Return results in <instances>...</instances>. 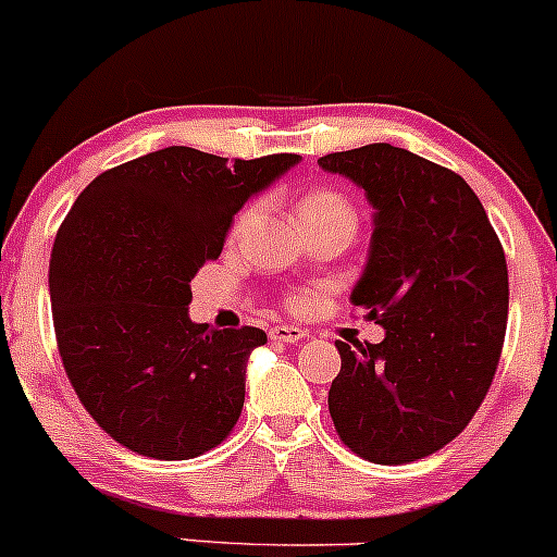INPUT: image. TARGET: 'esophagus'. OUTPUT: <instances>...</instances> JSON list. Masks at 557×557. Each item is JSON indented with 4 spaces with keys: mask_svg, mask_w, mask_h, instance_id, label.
<instances>
[{
    "mask_svg": "<svg viewBox=\"0 0 557 557\" xmlns=\"http://www.w3.org/2000/svg\"><path fill=\"white\" fill-rule=\"evenodd\" d=\"M305 336L308 334L297 326H273L271 329V339L281 342V345H295V342H302Z\"/></svg>",
    "mask_w": 557,
    "mask_h": 557,
    "instance_id": "34e87169",
    "label": "esophagus"
}]
</instances>
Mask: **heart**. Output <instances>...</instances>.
I'll list each match as a JSON object with an SVG mask.
<instances>
[{
    "label": "heart",
    "instance_id": "b5f03b06",
    "mask_svg": "<svg viewBox=\"0 0 557 557\" xmlns=\"http://www.w3.org/2000/svg\"><path fill=\"white\" fill-rule=\"evenodd\" d=\"M249 212H242L239 221H236V226H242V223H247ZM297 215L302 223H310V221H334V218H345V221H355V210L352 205L347 202L345 197L339 195V191L334 189H312L299 199L297 205Z\"/></svg>",
    "mask_w": 557,
    "mask_h": 557
}]
</instances>
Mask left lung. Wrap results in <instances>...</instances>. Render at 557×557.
I'll return each instance as SVG.
<instances>
[{
    "label": "left lung",
    "mask_w": 557,
    "mask_h": 557,
    "mask_svg": "<svg viewBox=\"0 0 557 557\" xmlns=\"http://www.w3.org/2000/svg\"><path fill=\"white\" fill-rule=\"evenodd\" d=\"M373 208L366 268L349 302L384 329L379 345L336 339L329 413L342 442L381 466L426 458L486 397L508 321V265L484 205L458 173L392 144L318 160Z\"/></svg>",
    "instance_id": "left-lung-1"
}]
</instances>
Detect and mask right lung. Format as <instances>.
I'll list each match as a JSON object with an SVG mask.
<instances>
[{
	"label": "right lung",
	"instance_id": "add662e5",
	"mask_svg": "<svg viewBox=\"0 0 557 557\" xmlns=\"http://www.w3.org/2000/svg\"><path fill=\"white\" fill-rule=\"evenodd\" d=\"M302 160H228L165 147L81 191L49 260L67 379L115 442L158 460L221 445L245 405L262 329L191 323V278L218 258L247 199Z\"/></svg>",
	"mask_w": 557,
	"mask_h": 557
}]
</instances>
